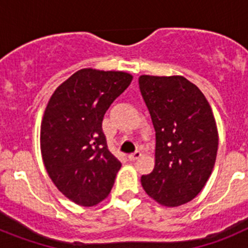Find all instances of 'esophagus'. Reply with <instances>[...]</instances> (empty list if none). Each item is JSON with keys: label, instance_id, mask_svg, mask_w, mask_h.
Instances as JSON below:
<instances>
[{"label": "esophagus", "instance_id": "esophagus-1", "mask_svg": "<svg viewBox=\"0 0 248 248\" xmlns=\"http://www.w3.org/2000/svg\"><path fill=\"white\" fill-rule=\"evenodd\" d=\"M141 156V153H140L139 150H137L135 151V153H133V154H130L128 156V159L129 160H131V161H133V160H137V159H139V157Z\"/></svg>", "mask_w": 248, "mask_h": 248}]
</instances>
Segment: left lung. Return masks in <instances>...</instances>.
<instances>
[{
	"instance_id": "left-lung-1",
	"label": "left lung",
	"mask_w": 248,
	"mask_h": 248,
	"mask_svg": "<svg viewBox=\"0 0 248 248\" xmlns=\"http://www.w3.org/2000/svg\"><path fill=\"white\" fill-rule=\"evenodd\" d=\"M139 88L155 129V166L141 186L175 207L199 195L216 160L217 126L202 92L183 76H140Z\"/></svg>"
}]
</instances>
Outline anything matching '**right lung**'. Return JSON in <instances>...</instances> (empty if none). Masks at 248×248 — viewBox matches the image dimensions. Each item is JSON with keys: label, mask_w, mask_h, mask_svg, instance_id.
<instances>
[{"label": "right lung", "mask_w": 248, "mask_h": 248, "mask_svg": "<svg viewBox=\"0 0 248 248\" xmlns=\"http://www.w3.org/2000/svg\"><path fill=\"white\" fill-rule=\"evenodd\" d=\"M131 80L125 72L84 68L48 102L41 124L43 164L57 189L77 205H97L113 187L122 163L109 151L102 122Z\"/></svg>", "instance_id": "right-lung-1"}]
</instances>
